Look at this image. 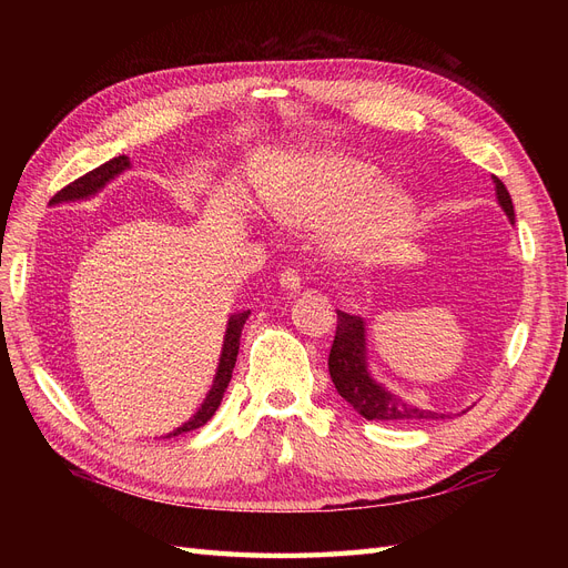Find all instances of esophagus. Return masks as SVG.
I'll return each mask as SVG.
<instances>
[{"instance_id": "1", "label": "esophagus", "mask_w": 568, "mask_h": 568, "mask_svg": "<svg viewBox=\"0 0 568 568\" xmlns=\"http://www.w3.org/2000/svg\"><path fill=\"white\" fill-rule=\"evenodd\" d=\"M280 284L286 291H298L301 288V274H298V270H291V267L282 270L280 272Z\"/></svg>"}]
</instances>
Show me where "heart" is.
Listing matches in <instances>:
<instances>
[{
	"label": "heart",
	"mask_w": 568,
	"mask_h": 568,
	"mask_svg": "<svg viewBox=\"0 0 568 568\" xmlns=\"http://www.w3.org/2000/svg\"><path fill=\"white\" fill-rule=\"evenodd\" d=\"M382 184V170L363 159L313 156L294 168L270 205L291 225H315L348 213L332 234V246L353 261H369L407 227L412 215L409 196Z\"/></svg>",
	"instance_id": "1"
}]
</instances>
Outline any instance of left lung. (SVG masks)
Returning <instances> with one entry per match:
<instances>
[{"label": "left lung", "instance_id": "left-lung-1", "mask_svg": "<svg viewBox=\"0 0 568 568\" xmlns=\"http://www.w3.org/2000/svg\"><path fill=\"white\" fill-rule=\"evenodd\" d=\"M497 201L514 220V205L511 196L503 180L493 178ZM329 374L336 390L341 393L343 400H348L353 409H357L365 419L374 422H424V419H445V415L432 409H419L400 400L398 395L388 393L376 384L367 367H365V324L359 317L341 313L338 311V324H336V336L329 351Z\"/></svg>", "mask_w": 568, "mask_h": 568}]
</instances>
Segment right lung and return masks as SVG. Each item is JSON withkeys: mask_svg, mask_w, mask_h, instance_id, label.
<instances>
[{"mask_svg": "<svg viewBox=\"0 0 568 568\" xmlns=\"http://www.w3.org/2000/svg\"><path fill=\"white\" fill-rule=\"evenodd\" d=\"M125 168H130L128 156H115V159H111L109 163L90 170L88 175H82V178H78L75 182L65 184V186L61 189V192H57L54 196H51L49 203L88 199V196L97 194L99 189L104 186L109 180H113L118 173H123ZM246 317H248V313H239V315H232V317H230L227 334H225V346H222L220 367H217V374H215V382H213V388H211V393H209V398L203 400L201 409L196 412L192 422H186L184 426L178 428V432L168 434L165 438H173V436H180V434H186V432H194V428H201L205 422H209V419L215 415V409L220 407L222 395H225V388H227V384H230V379H232V369H234L236 353H239V336H242Z\"/></svg>", "mask_w": 568, "mask_h": 568, "instance_id": "obj_1", "label": "right lung"}]
</instances>
